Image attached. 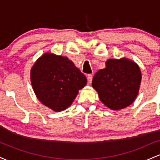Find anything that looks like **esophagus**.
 I'll return each instance as SVG.
<instances>
[{
    "label": "esophagus",
    "instance_id": "obj_1",
    "mask_svg": "<svg viewBox=\"0 0 160 160\" xmlns=\"http://www.w3.org/2000/svg\"><path fill=\"white\" fill-rule=\"evenodd\" d=\"M87 80L89 84H90L92 82V74H88L87 75Z\"/></svg>",
    "mask_w": 160,
    "mask_h": 160
}]
</instances>
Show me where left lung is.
<instances>
[{
    "label": "left lung",
    "instance_id": "1",
    "mask_svg": "<svg viewBox=\"0 0 160 160\" xmlns=\"http://www.w3.org/2000/svg\"><path fill=\"white\" fill-rule=\"evenodd\" d=\"M105 68L95 73L92 86L100 100L112 110H120L135 101L141 80L140 68L126 58L108 59Z\"/></svg>",
    "mask_w": 160,
    "mask_h": 160
}]
</instances>
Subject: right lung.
<instances>
[{
  "label": "right lung",
  "mask_w": 160,
  "mask_h": 160,
  "mask_svg": "<svg viewBox=\"0 0 160 160\" xmlns=\"http://www.w3.org/2000/svg\"><path fill=\"white\" fill-rule=\"evenodd\" d=\"M34 92L41 103L55 111L72 104L87 82L86 76L67 57L45 53L31 71Z\"/></svg>",
  "instance_id": "1"
}]
</instances>
